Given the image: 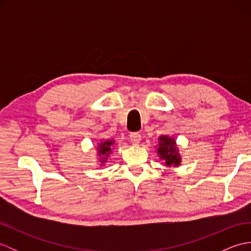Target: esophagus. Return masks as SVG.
<instances>
[{"instance_id": "esophagus-1", "label": "esophagus", "mask_w": 251, "mask_h": 251, "mask_svg": "<svg viewBox=\"0 0 251 251\" xmlns=\"http://www.w3.org/2000/svg\"><path fill=\"white\" fill-rule=\"evenodd\" d=\"M129 139L132 143H139V141L141 140V135L139 132H130Z\"/></svg>"}]
</instances>
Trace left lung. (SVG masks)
<instances>
[{"label":"left lung","instance_id":"left-lung-1","mask_svg":"<svg viewBox=\"0 0 251 251\" xmlns=\"http://www.w3.org/2000/svg\"><path fill=\"white\" fill-rule=\"evenodd\" d=\"M159 147H158V154L161 155L163 159L166 161V164L168 166H172L175 165L177 166L180 163V158L178 156L177 152H176L175 149V141L172 138L163 136L161 139H159Z\"/></svg>","mask_w":251,"mask_h":251}]
</instances>
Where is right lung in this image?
<instances>
[{"mask_svg": "<svg viewBox=\"0 0 251 251\" xmlns=\"http://www.w3.org/2000/svg\"><path fill=\"white\" fill-rule=\"evenodd\" d=\"M113 145V141H104L99 145V155H104V154H108L111 151V146ZM104 162V159H103Z\"/></svg>", "mask_w": 251, "mask_h": 251, "instance_id": "add662e5", "label": "right lung"}]
</instances>
